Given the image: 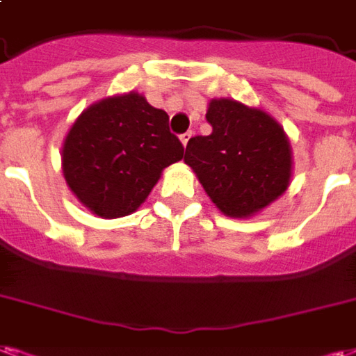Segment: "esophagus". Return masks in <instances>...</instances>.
Masks as SVG:
<instances>
[{"mask_svg": "<svg viewBox=\"0 0 356 356\" xmlns=\"http://www.w3.org/2000/svg\"><path fill=\"white\" fill-rule=\"evenodd\" d=\"M191 138H192V131H186V134L181 136V143H183V147H186V143L191 141Z\"/></svg>", "mask_w": 356, "mask_h": 356, "instance_id": "1", "label": "esophagus"}]
</instances>
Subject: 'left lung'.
Masks as SVG:
<instances>
[{"mask_svg": "<svg viewBox=\"0 0 356 356\" xmlns=\"http://www.w3.org/2000/svg\"><path fill=\"white\" fill-rule=\"evenodd\" d=\"M205 118L213 131L188 141L185 164L220 211L252 217L285 194L292 177V149L272 115L230 97H215Z\"/></svg>", "mask_w": 356, "mask_h": 356, "instance_id": "obj_1", "label": "left lung"}]
</instances>
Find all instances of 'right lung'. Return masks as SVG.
Here are the masks:
<instances>
[{"label":"right lung","mask_w":356,"mask_h":356,"mask_svg":"<svg viewBox=\"0 0 356 356\" xmlns=\"http://www.w3.org/2000/svg\"><path fill=\"white\" fill-rule=\"evenodd\" d=\"M168 122V113L138 92L88 105L62 145V171L70 191L102 218L138 211L162 171L185 152Z\"/></svg>","instance_id":"right-lung-1"}]
</instances>
